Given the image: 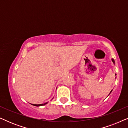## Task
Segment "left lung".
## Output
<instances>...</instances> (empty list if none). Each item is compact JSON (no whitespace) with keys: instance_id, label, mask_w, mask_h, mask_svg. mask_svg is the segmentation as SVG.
I'll return each instance as SVG.
<instances>
[{"instance_id":"obj_1","label":"left lung","mask_w":128,"mask_h":128,"mask_svg":"<svg viewBox=\"0 0 128 128\" xmlns=\"http://www.w3.org/2000/svg\"><path fill=\"white\" fill-rule=\"evenodd\" d=\"M112 62H113V63H114V64H115V61H114V59H112ZM115 75H116V74H115ZM112 90H111V92H110V93H111V92H112Z\"/></svg>"}]
</instances>
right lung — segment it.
I'll use <instances>...</instances> for the list:
<instances>
[{
    "instance_id": "add662e5",
    "label": "right lung",
    "mask_w": 128,
    "mask_h": 128,
    "mask_svg": "<svg viewBox=\"0 0 128 128\" xmlns=\"http://www.w3.org/2000/svg\"><path fill=\"white\" fill-rule=\"evenodd\" d=\"M48 102H45L44 104H32V106H44V105L46 104Z\"/></svg>"
}]
</instances>
